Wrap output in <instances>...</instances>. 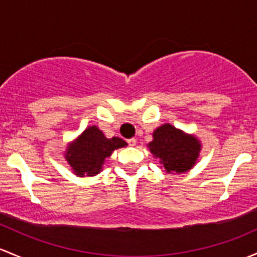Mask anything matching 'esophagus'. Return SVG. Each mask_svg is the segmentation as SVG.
Masks as SVG:
<instances>
[{
  "instance_id": "obj_1",
  "label": "esophagus",
  "mask_w": 257,
  "mask_h": 257,
  "mask_svg": "<svg viewBox=\"0 0 257 257\" xmlns=\"http://www.w3.org/2000/svg\"><path fill=\"white\" fill-rule=\"evenodd\" d=\"M128 142V145L129 146H135L137 145V139H134V138H132V139H128L126 140Z\"/></svg>"
}]
</instances>
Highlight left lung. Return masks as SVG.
<instances>
[{
    "label": "left lung",
    "instance_id": "obj_1",
    "mask_svg": "<svg viewBox=\"0 0 257 257\" xmlns=\"http://www.w3.org/2000/svg\"><path fill=\"white\" fill-rule=\"evenodd\" d=\"M152 138L149 149L167 173H184L194 167L201 150L196 137L166 123L152 133Z\"/></svg>",
    "mask_w": 257,
    "mask_h": 257
}]
</instances>
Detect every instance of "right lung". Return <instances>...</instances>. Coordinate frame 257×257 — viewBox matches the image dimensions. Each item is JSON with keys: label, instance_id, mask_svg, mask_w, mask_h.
<instances>
[{"label": "right lung", "instance_id": "1", "mask_svg": "<svg viewBox=\"0 0 257 257\" xmlns=\"http://www.w3.org/2000/svg\"><path fill=\"white\" fill-rule=\"evenodd\" d=\"M125 145L120 138L107 139L96 125H92L67 146L64 157L78 177H92L102 170L105 159L111 156L115 149Z\"/></svg>", "mask_w": 257, "mask_h": 257}]
</instances>
